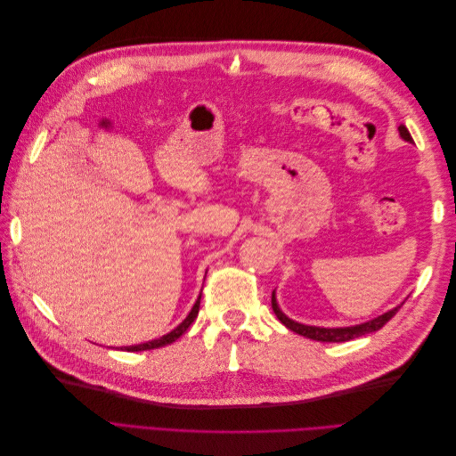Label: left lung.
Returning <instances> with one entry per match:
<instances>
[{
    "label": "left lung",
    "mask_w": 456,
    "mask_h": 456,
    "mask_svg": "<svg viewBox=\"0 0 456 456\" xmlns=\"http://www.w3.org/2000/svg\"><path fill=\"white\" fill-rule=\"evenodd\" d=\"M397 131H399V134H402L403 141L412 142V136H411V133L407 131L405 126H399ZM402 305H403V302H402ZM402 305L388 310V312H384L382 315L375 317V320H369V322L360 323V325H352V327H315V325L298 323V322L291 320V317H287L280 310V306H278V300H275V291L272 293V308H273V314L278 315V320L287 329H291L293 333L302 335V337H306V338H312V340H320V342H348L352 338L363 337V335H369V333H375V330L382 329L386 323L392 320V317L397 314V310L402 308Z\"/></svg>",
    "instance_id": "obj_1"
}]
</instances>
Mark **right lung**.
<instances>
[{
    "mask_svg": "<svg viewBox=\"0 0 456 456\" xmlns=\"http://www.w3.org/2000/svg\"><path fill=\"white\" fill-rule=\"evenodd\" d=\"M200 300H201V295L198 297L196 305L191 306L190 314L186 315V320H184L181 325H178V327H175V329L171 330V333L163 335V337H159V338H156V340H148V342H144V344H134V346H121V350H127V352H144V350H154V348H161V346H167V344H173L178 337L184 335V330H186V329L191 325V322H194L196 317H198Z\"/></svg>",
    "mask_w": 456,
    "mask_h": 456,
    "instance_id": "right-lung-1",
    "label": "right lung"
}]
</instances>
